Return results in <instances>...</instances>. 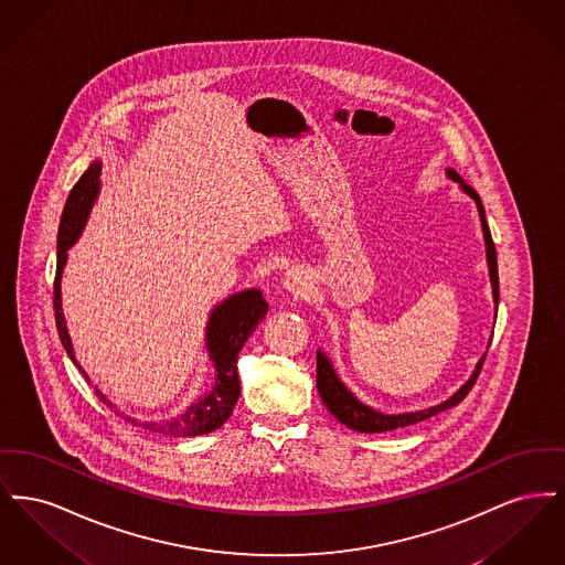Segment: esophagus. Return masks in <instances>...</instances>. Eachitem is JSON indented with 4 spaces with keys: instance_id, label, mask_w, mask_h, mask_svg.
I'll list each match as a JSON object with an SVG mask.
<instances>
[{
    "instance_id": "1",
    "label": "esophagus",
    "mask_w": 565,
    "mask_h": 565,
    "mask_svg": "<svg viewBox=\"0 0 565 565\" xmlns=\"http://www.w3.org/2000/svg\"><path fill=\"white\" fill-rule=\"evenodd\" d=\"M284 286L290 290V292H300L302 290V277H300V273L298 270H290L288 275H286V279H284Z\"/></svg>"
}]
</instances>
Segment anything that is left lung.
Instances as JSON below:
<instances>
[{
    "label": "left lung",
    "mask_w": 565,
    "mask_h": 565,
    "mask_svg": "<svg viewBox=\"0 0 565 565\" xmlns=\"http://www.w3.org/2000/svg\"><path fill=\"white\" fill-rule=\"evenodd\" d=\"M449 175L457 180L461 184V189L466 190L475 201H477V207H479V214H481V222H483L484 243H487V263H489V275H491V286H493V298L495 302L500 300V281H498V254H495V243L491 239V233H489V226H487V220H484L483 203H481V196L477 194V190L468 184L461 182V178L457 175L454 169H449ZM484 355L481 358V362L477 364L472 376L466 381V385L456 392L447 403L436 404L431 408H424V411H415V413H403V415H383V413H376L373 408L364 406L362 403L355 401V396L351 394L350 390L339 381V376L334 375L328 358L323 355L322 351H318V392L322 396V403L326 404V408L345 426H350L351 430L358 431H387L396 430V428H404V426H413V424H419L424 419H428L431 415L445 411V408H451L456 404L461 403L470 390L475 387L477 379L481 375V369H483Z\"/></svg>",
    "instance_id": "obj_1"
}]
</instances>
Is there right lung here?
<instances>
[{"instance_id": "right-lung-1", "label": "right lung", "mask_w": 565, "mask_h": 565, "mask_svg": "<svg viewBox=\"0 0 565 565\" xmlns=\"http://www.w3.org/2000/svg\"><path fill=\"white\" fill-rule=\"evenodd\" d=\"M99 173H102V167L97 162H93L84 171L81 180L74 184V189L65 201V210H63L61 224H58V237H56V258L58 260H56V273H54V320H56L58 339L78 369H81V364L76 362L65 318H63V309H61V273H63V265L67 260L65 252L72 247V243L78 239L82 226L90 212V205L99 192ZM267 311H269V305L263 298L260 290H245L242 295L226 298L222 305L215 307L210 323H207V350H210V358L215 366L214 390L207 396L199 398L196 403L190 404L186 413H182L173 419H167V422H157V424L137 422V419L125 417V415H120V417L134 426H141L146 430L167 434V436H199V434L217 430L231 417L233 406L237 403L239 392H242L239 375H237V355L242 351L243 343L247 341V337L267 316ZM81 373L86 376L82 369ZM93 390H95L97 398L114 411L108 398L97 387H93ZM114 413L118 415V411H114Z\"/></svg>"}]
</instances>
